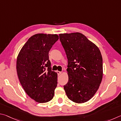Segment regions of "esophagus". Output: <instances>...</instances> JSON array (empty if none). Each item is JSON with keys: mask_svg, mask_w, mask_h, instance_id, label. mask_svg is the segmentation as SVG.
Returning <instances> with one entry per match:
<instances>
[{"mask_svg": "<svg viewBox=\"0 0 121 121\" xmlns=\"http://www.w3.org/2000/svg\"><path fill=\"white\" fill-rule=\"evenodd\" d=\"M57 74H58V75H61V74H62V72H60V71H57Z\"/></svg>", "mask_w": 121, "mask_h": 121, "instance_id": "34e87169", "label": "esophagus"}]
</instances>
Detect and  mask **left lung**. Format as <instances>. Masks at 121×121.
I'll return each instance as SVG.
<instances>
[{
	"label": "left lung",
	"mask_w": 121,
	"mask_h": 121,
	"mask_svg": "<svg viewBox=\"0 0 121 121\" xmlns=\"http://www.w3.org/2000/svg\"><path fill=\"white\" fill-rule=\"evenodd\" d=\"M68 59L69 81L64 89L69 99L76 103L89 100L103 79V58L96 44L79 32L59 34Z\"/></svg>",
	"instance_id": "obj_1"
}]
</instances>
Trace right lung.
Instances as JSON below:
<instances>
[{
  "instance_id": "1",
  "label": "right lung",
  "mask_w": 121,
  "mask_h": 121,
  "mask_svg": "<svg viewBox=\"0 0 121 121\" xmlns=\"http://www.w3.org/2000/svg\"><path fill=\"white\" fill-rule=\"evenodd\" d=\"M58 39L57 35H33L17 58V73L21 85L26 94L38 103L48 102L54 96L57 74L52 71L48 54Z\"/></svg>"
}]
</instances>
